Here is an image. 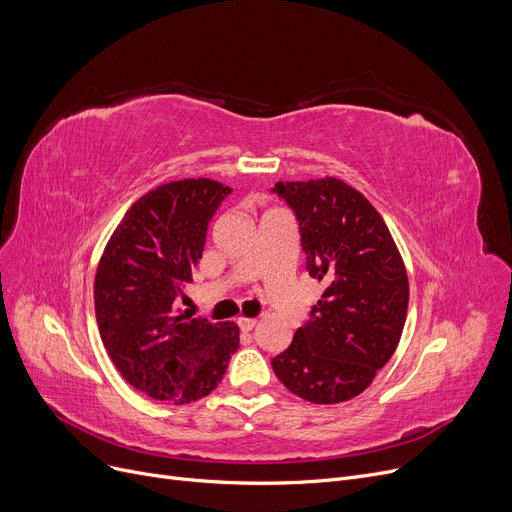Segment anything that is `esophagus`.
<instances>
[{
  "mask_svg": "<svg viewBox=\"0 0 512 512\" xmlns=\"http://www.w3.org/2000/svg\"><path fill=\"white\" fill-rule=\"evenodd\" d=\"M237 325H239V329H241L243 333H250V331L256 327V319H239Z\"/></svg>",
  "mask_w": 512,
  "mask_h": 512,
  "instance_id": "obj_1",
  "label": "esophagus"
}]
</instances>
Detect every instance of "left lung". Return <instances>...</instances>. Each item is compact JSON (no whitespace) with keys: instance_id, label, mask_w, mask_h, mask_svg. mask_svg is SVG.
Listing matches in <instances>:
<instances>
[{"instance_id":"8db88e82","label":"left lung","mask_w":512,"mask_h":512,"mask_svg":"<svg viewBox=\"0 0 512 512\" xmlns=\"http://www.w3.org/2000/svg\"><path fill=\"white\" fill-rule=\"evenodd\" d=\"M273 193L296 214L306 271L327 283L273 371L308 402H346L398 348L408 310L402 256L379 212L344 181L277 183Z\"/></svg>"}]
</instances>
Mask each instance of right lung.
Returning <instances> with one entry per match:
<instances>
[{
  "label": "right lung",
  "mask_w": 512,
  "mask_h": 512,
  "mask_svg": "<svg viewBox=\"0 0 512 512\" xmlns=\"http://www.w3.org/2000/svg\"><path fill=\"white\" fill-rule=\"evenodd\" d=\"M231 191L210 179H185L145 193L97 266L102 342L120 375L154 400L189 404L208 396L239 348L237 325L175 308L202 258L212 216Z\"/></svg>",
  "instance_id": "right-lung-1"
}]
</instances>
